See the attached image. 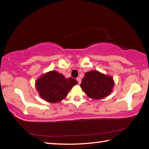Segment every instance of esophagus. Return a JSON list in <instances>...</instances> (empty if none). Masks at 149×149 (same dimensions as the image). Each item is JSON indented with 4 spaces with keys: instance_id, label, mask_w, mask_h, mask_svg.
<instances>
[{
    "instance_id": "esophagus-1",
    "label": "esophagus",
    "mask_w": 149,
    "mask_h": 149,
    "mask_svg": "<svg viewBox=\"0 0 149 149\" xmlns=\"http://www.w3.org/2000/svg\"><path fill=\"white\" fill-rule=\"evenodd\" d=\"M76 79H77V82H78V84H80L81 82V78L80 77H77Z\"/></svg>"
}]
</instances>
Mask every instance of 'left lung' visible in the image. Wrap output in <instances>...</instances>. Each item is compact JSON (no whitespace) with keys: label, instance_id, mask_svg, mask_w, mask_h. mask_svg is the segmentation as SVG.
<instances>
[{"label":"left lung","instance_id":"1","mask_svg":"<svg viewBox=\"0 0 149 149\" xmlns=\"http://www.w3.org/2000/svg\"><path fill=\"white\" fill-rule=\"evenodd\" d=\"M114 86L113 78L97 70L85 74L80 87L88 97L93 99H100L109 95Z\"/></svg>","mask_w":149,"mask_h":149}]
</instances>
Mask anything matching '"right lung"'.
I'll use <instances>...</instances> for the list:
<instances>
[{
	"instance_id": "1",
	"label": "right lung",
	"mask_w": 149,
	"mask_h": 149,
	"mask_svg": "<svg viewBox=\"0 0 149 149\" xmlns=\"http://www.w3.org/2000/svg\"><path fill=\"white\" fill-rule=\"evenodd\" d=\"M77 84L74 78H65L62 74L53 70L39 77L35 82V87L42 99L56 103L64 99L70 90Z\"/></svg>"
}]
</instances>
